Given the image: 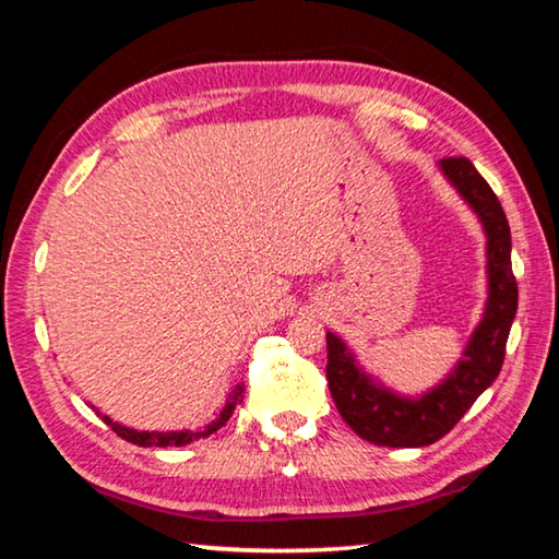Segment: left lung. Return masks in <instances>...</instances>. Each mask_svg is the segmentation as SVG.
Returning <instances> with one entry per match:
<instances>
[{
  "label": "left lung",
  "instance_id": "1",
  "mask_svg": "<svg viewBox=\"0 0 559 559\" xmlns=\"http://www.w3.org/2000/svg\"><path fill=\"white\" fill-rule=\"evenodd\" d=\"M442 176L479 217L486 237V302L460 361L420 395L395 393L359 367L342 337L328 332V381L344 423L381 448H425L444 438L503 367L506 340L519 310L511 271V229L499 198L466 158H442Z\"/></svg>",
  "mask_w": 559,
  "mask_h": 559
}]
</instances>
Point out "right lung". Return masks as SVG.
Here are the masks:
<instances>
[{"label": "right lung", "mask_w": 559, "mask_h": 559, "mask_svg": "<svg viewBox=\"0 0 559 559\" xmlns=\"http://www.w3.org/2000/svg\"><path fill=\"white\" fill-rule=\"evenodd\" d=\"M245 383H237L235 389L229 391L227 395V403L225 408L219 411V415L210 425H205L202 430H174V432H158V430H134V428H127V425H119L109 418V415H103L99 411H95L97 415H103V420L109 425L111 430H115L121 440H127L131 444H139V448H182V444H190L195 440L202 438H210L212 432H217L222 425H227V420L231 418V413H235L237 403L245 399Z\"/></svg>", "instance_id": "obj_1"}]
</instances>
